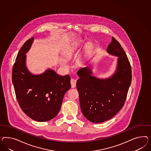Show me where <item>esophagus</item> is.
I'll return each mask as SVG.
<instances>
[{"label": "esophagus", "instance_id": "34e87169", "mask_svg": "<svg viewBox=\"0 0 151 151\" xmlns=\"http://www.w3.org/2000/svg\"><path fill=\"white\" fill-rule=\"evenodd\" d=\"M70 83L71 85V87L73 88H74L76 87V80L74 78H71L70 80Z\"/></svg>", "mask_w": 151, "mask_h": 151}]
</instances>
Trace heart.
<instances>
[{"mask_svg": "<svg viewBox=\"0 0 151 151\" xmlns=\"http://www.w3.org/2000/svg\"><path fill=\"white\" fill-rule=\"evenodd\" d=\"M63 64H64V65H65V62H63Z\"/></svg>", "mask_w": 151, "mask_h": 151, "instance_id": "1", "label": "heart"}]
</instances>
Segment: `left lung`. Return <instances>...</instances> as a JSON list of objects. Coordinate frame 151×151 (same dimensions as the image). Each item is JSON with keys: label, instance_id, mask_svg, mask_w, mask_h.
<instances>
[{"label": "left lung", "instance_id": "obj_1", "mask_svg": "<svg viewBox=\"0 0 151 151\" xmlns=\"http://www.w3.org/2000/svg\"><path fill=\"white\" fill-rule=\"evenodd\" d=\"M107 52L118 57L114 73L109 78H99L92 75L88 66L78 70L76 87L82 114L87 120L101 123L112 118L122 108L130 86V64L120 44L114 37Z\"/></svg>", "mask_w": 151, "mask_h": 151}]
</instances>
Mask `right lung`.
Returning a JSON list of instances; mask_svg holds the SVG:
<instances>
[{
  "label": "right lung",
  "mask_w": 151,
  "mask_h": 151,
  "mask_svg": "<svg viewBox=\"0 0 151 151\" xmlns=\"http://www.w3.org/2000/svg\"><path fill=\"white\" fill-rule=\"evenodd\" d=\"M33 41L34 37L29 39L17 54L12 82L22 110L33 120L44 122L55 117L60 110L64 96L71 87V78L50 68L41 74L31 73L26 66V54Z\"/></svg>",
  "instance_id": "obj_1"
}]
</instances>
